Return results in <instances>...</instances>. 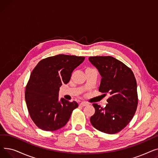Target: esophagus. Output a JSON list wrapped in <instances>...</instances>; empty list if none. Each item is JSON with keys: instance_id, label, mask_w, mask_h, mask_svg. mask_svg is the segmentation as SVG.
I'll use <instances>...</instances> for the list:
<instances>
[{"instance_id": "1", "label": "esophagus", "mask_w": 158, "mask_h": 158, "mask_svg": "<svg viewBox=\"0 0 158 158\" xmlns=\"http://www.w3.org/2000/svg\"><path fill=\"white\" fill-rule=\"evenodd\" d=\"M88 104L87 103V102H81V103H80V105L81 106H87Z\"/></svg>"}]
</instances>
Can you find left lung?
<instances>
[{"instance_id": "left-lung-1", "label": "left lung", "mask_w": 158, "mask_h": 158, "mask_svg": "<svg viewBox=\"0 0 158 158\" xmlns=\"http://www.w3.org/2000/svg\"><path fill=\"white\" fill-rule=\"evenodd\" d=\"M88 60L102 77L99 92L110 95L105 107L93 104L95 112L90 122L95 129L105 133H117L132 120L137 108L135 75L125 64L111 56H94Z\"/></svg>"}]
</instances>
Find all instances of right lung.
Wrapping results in <instances>:
<instances>
[{"mask_svg":"<svg viewBox=\"0 0 158 158\" xmlns=\"http://www.w3.org/2000/svg\"><path fill=\"white\" fill-rule=\"evenodd\" d=\"M84 60L85 57L60 54L40 61L32 70L25 98L30 117L40 129L53 131L63 127L78 107L76 101L60 99L59 91Z\"/></svg>","mask_w":158,"mask_h":158,"instance_id":"add662e5","label":"right lung"}]
</instances>
